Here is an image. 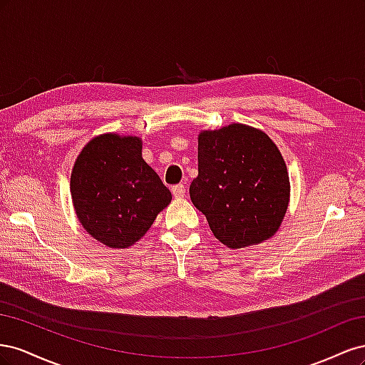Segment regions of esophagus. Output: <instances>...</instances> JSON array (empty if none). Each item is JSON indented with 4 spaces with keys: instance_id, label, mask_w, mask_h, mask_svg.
Listing matches in <instances>:
<instances>
[{
    "instance_id": "esophagus-1",
    "label": "esophagus",
    "mask_w": 365,
    "mask_h": 365,
    "mask_svg": "<svg viewBox=\"0 0 365 365\" xmlns=\"http://www.w3.org/2000/svg\"><path fill=\"white\" fill-rule=\"evenodd\" d=\"M172 195L175 197H182L185 195V187L182 184H176L172 187Z\"/></svg>"
}]
</instances>
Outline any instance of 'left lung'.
I'll return each instance as SVG.
<instances>
[{
    "label": "left lung",
    "instance_id": "left-lung-1",
    "mask_svg": "<svg viewBox=\"0 0 365 365\" xmlns=\"http://www.w3.org/2000/svg\"><path fill=\"white\" fill-rule=\"evenodd\" d=\"M289 192L284 160L263 130L233 123L197 137L190 200L228 248L274 236L288 210Z\"/></svg>",
    "mask_w": 365,
    "mask_h": 365
}]
</instances>
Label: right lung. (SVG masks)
<instances>
[{
    "label": "right lung",
    "mask_w": 365,
    "mask_h": 365,
    "mask_svg": "<svg viewBox=\"0 0 365 365\" xmlns=\"http://www.w3.org/2000/svg\"><path fill=\"white\" fill-rule=\"evenodd\" d=\"M138 137L102 134L82 149L70 190L79 222L109 248H128L146 235L172 193L141 157Z\"/></svg>",
    "instance_id": "1"
}]
</instances>
